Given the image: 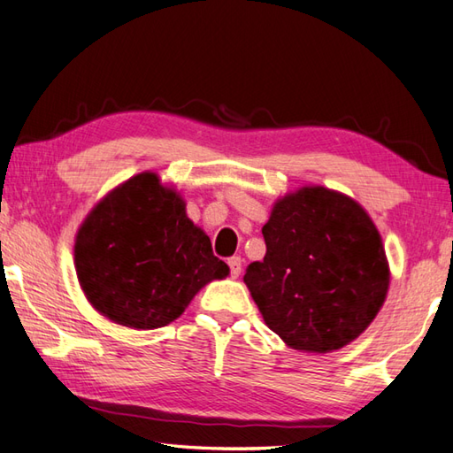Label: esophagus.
<instances>
[{
	"label": "esophagus",
	"instance_id": "esophagus-1",
	"mask_svg": "<svg viewBox=\"0 0 453 453\" xmlns=\"http://www.w3.org/2000/svg\"><path fill=\"white\" fill-rule=\"evenodd\" d=\"M227 265H229V271H232V277L237 279L239 274H242V257H229Z\"/></svg>",
	"mask_w": 453,
	"mask_h": 453
}]
</instances>
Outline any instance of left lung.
Here are the masks:
<instances>
[{
    "label": "left lung",
    "mask_w": 453,
    "mask_h": 453,
    "mask_svg": "<svg viewBox=\"0 0 453 453\" xmlns=\"http://www.w3.org/2000/svg\"><path fill=\"white\" fill-rule=\"evenodd\" d=\"M263 237L265 259L243 280L288 348L340 349L375 320L391 273L373 219L356 200L304 186L274 202Z\"/></svg>",
    "instance_id": "obj_1"
}]
</instances>
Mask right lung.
Here are the masks:
<instances>
[{
  "instance_id": "add662e5",
  "label": "right lung",
  "mask_w": 453,
  "mask_h": 453,
  "mask_svg": "<svg viewBox=\"0 0 453 453\" xmlns=\"http://www.w3.org/2000/svg\"><path fill=\"white\" fill-rule=\"evenodd\" d=\"M74 265L88 303L133 330L174 322L202 287L229 274L180 194L155 173L96 203L76 234Z\"/></svg>"
}]
</instances>
